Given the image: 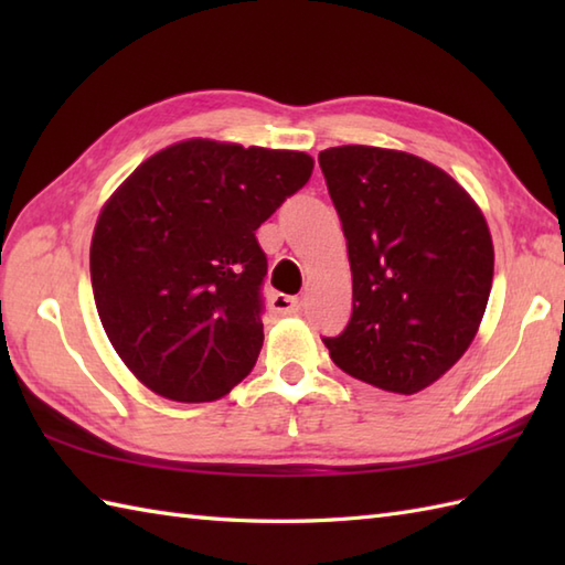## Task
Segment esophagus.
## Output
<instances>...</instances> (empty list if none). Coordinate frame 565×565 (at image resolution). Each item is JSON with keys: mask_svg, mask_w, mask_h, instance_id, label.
<instances>
[{"mask_svg": "<svg viewBox=\"0 0 565 565\" xmlns=\"http://www.w3.org/2000/svg\"><path fill=\"white\" fill-rule=\"evenodd\" d=\"M298 308H301V301H298L296 296L274 294L269 298V310L274 316H291V313H298Z\"/></svg>", "mask_w": 565, "mask_h": 565, "instance_id": "1", "label": "esophagus"}]
</instances>
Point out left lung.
<instances>
[{
  "label": "left lung",
  "instance_id": "1",
  "mask_svg": "<svg viewBox=\"0 0 565 565\" xmlns=\"http://www.w3.org/2000/svg\"><path fill=\"white\" fill-rule=\"evenodd\" d=\"M352 267V318L322 338L344 374L413 395L459 362L493 286V239L466 189L411 152L318 154Z\"/></svg>",
  "mask_w": 565,
  "mask_h": 565
}]
</instances>
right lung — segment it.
<instances>
[{
  "label": "right lung",
  "instance_id": "obj_1",
  "mask_svg": "<svg viewBox=\"0 0 565 565\" xmlns=\"http://www.w3.org/2000/svg\"><path fill=\"white\" fill-rule=\"evenodd\" d=\"M310 174L306 152L191 138L154 152L106 201L89 249L94 303L150 391L209 403L249 374L267 276L255 231Z\"/></svg>",
  "mask_w": 565,
  "mask_h": 565
}]
</instances>
